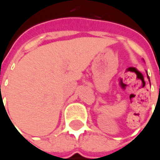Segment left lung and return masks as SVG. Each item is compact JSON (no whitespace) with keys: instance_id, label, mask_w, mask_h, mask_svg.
Segmentation results:
<instances>
[{"instance_id":"1","label":"left lung","mask_w":160,"mask_h":160,"mask_svg":"<svg viewBox=\"0 0 160 160\" xmlns=\"http://www.w3.org/2000/svg\"><path fill=\"white\" fill-rule=\"evenodd\" d=\"M148 74V73H147ZM148 80H149V77H148ZM149 83H150V80H149Z\"/></svg>"}]
</instances>
